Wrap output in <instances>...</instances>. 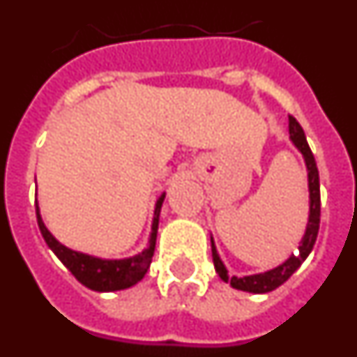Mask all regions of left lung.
Segmentation results:
<instances>
[{
  "label": "left lung",
  "instance_id": "left-lung-1",
  "mask_svg": "<svg viewBox=\"0 0 357 357\" xmlns=\"http://www.w3.org/2000/svg\"><path fill=\"white\" fill-rule=\"evenodd\" d=\"M289 139L295 144V148L302 153L305 162V169H307V188H309V218L307 225H305V232L302 236L301 243H298V252L291 254L288 259L279 266L268 270L263 273H254V275H245V277H229V270L225 268L223 261L218 255L216 245L211 236V248H213V263L214 270L220 275L223 282H229L232 288L241 289V291L248 293H268L279 288L280 284H284L286 280L298 270L302 263L307 259V255L311 254L317 241L318 229H320V176H318L317 160L313 157V151L309 148L305 134L302 127L298 125L293 116H289Z\"/></svg>",
  "mask_w": 357,
  "mask_h": 357
}]
</instances>
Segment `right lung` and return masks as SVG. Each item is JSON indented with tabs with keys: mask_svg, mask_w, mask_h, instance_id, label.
<instances>
[{
	"mask_svg": "<svg viewBox=\"0 0 357 357\" xmlns=\"http://www.w3.org/2000/svg\"><path fill=\"white\" fill-rule=\"evenodd\" d=\"M164 198H166V193L160 195L155 202L148 247L143 252H139V254L132 255V257H125V259H102V257H94V255L84 254V252L71 250L66 245H62L44 225L36 198L37 223H39L40 234H43L46 245L52 248L53 254L62 261V264L68 268L69 272L77 277L78 282H82L85 288L93 289V291H119V289H127L130 286L137 284L146 275L151 257H153V252H155L159 214Z\"/></svg>",
	"mask_w": 357,
	"mask_h": 357,
	"instance_id": "right-lung-1",
	"label": "right lung"
}]
</instances>
